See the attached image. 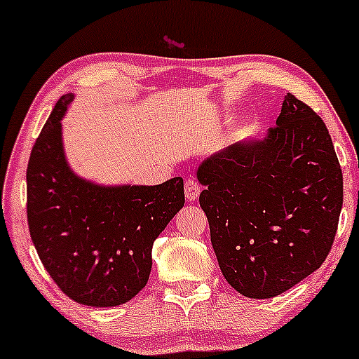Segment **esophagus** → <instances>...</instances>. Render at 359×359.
<instances>
[{"label":"esophagus","mask_w":359,"mask_h":359,"mask_svg":"<svg viewBox=\"0 0 359 359\" xmlns=\"http://www.w3.org/2000/svg\"><path fill=\"white\" fill-rule=\"evenodd\" d=\"M200 183L195 178H187L184 181V195H187L188 201H195L200 195Z\"/></svg>","instance_id":"34e87169"}]
</instances>
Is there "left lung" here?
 <instances>
[{"mask_svg":"<svg viewBox=\"0 0 359 359\" xmlns=\"http://www.w3.org/2000/svg\"><path fill=\"white\" fill-rule=\"evenodd\" d=\"M196 176L219 266L241 295H281L331 252L341 164L325 123L292 93L266 139L229 146Z\"/></svg>","mask_w":359,"mask_h":359,"instance_id":"8db88e82","label":"left lung"}]
</instances>
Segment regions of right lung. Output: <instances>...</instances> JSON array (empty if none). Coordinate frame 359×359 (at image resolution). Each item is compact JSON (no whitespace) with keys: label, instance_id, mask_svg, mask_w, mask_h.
Here are the masks:
<instances>
[{"label":"right lung","instance_id":"add662e5","mask_svg":"<svg viewBox=\"0 0 359 359\" xmlns=\"http://www.w3.org/2000/svg\"><path fill=\"white\" fill-rule=\"evenodd\" d=\"M64 95L32 147L27 219L32 243L55 285L90 307H115L146 287L152 244L183 208V178L156 187H98L74 175L64 158Z\"/></svg>","mask_w":359,"mask_h":359}]
</instances>
